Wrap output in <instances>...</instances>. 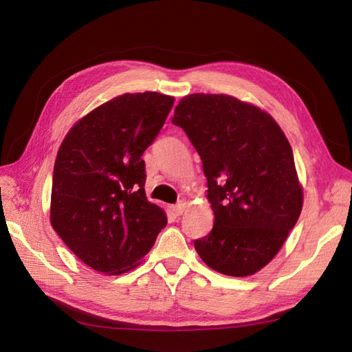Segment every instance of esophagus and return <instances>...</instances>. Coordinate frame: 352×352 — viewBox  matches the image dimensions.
Listing matches in <instances>:
<instances>
[{
    "instance_id": "1",
    "label": "esophagus",
    "mask_w": 352,
    "mask_h": 352,
    "mask_svg": "<svg viewBox=\"0 0 352 352\" xmlns=\"http://www.w3.org/2000/svg\"><path fill=\"white\" fill-rule=\"evenodd\" d=\"M186 207H188V204H186L184 201H180V203H178V204L172 206V212H174V214L180 216V214H183L186 212Z\"/></svg>"
}]
</instances>
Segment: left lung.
<instances>
[{"label":"left lung","instance_id":"1","mask_svg":"<svg viewBox=\"0 0 352 352\" xmlns=\"http://www.w3.org/2000/svg\"><path fill=\"white\" fill-rule=\"evenodd\" d=\"M203 162L214 222L195 241L213 271L248 276L271 261L302 210L292 146L275 119L223 94H192L174 110Z\"/></svg>","mask_w":352,"mask_h":352}]
</instances>
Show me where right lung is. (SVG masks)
Here are the masks:
<instances>
[{
    "label": "right lung",
    "mask_w": 352,
    "mask_h": 352,
    "mask_svg": "<svg viewBox=\"0 0 352 352\" xmlns=\"http://www.w3.org/2000/svg\"><path fill=\"white\" fill-rule=\"evenodd\" d=\"M174 96L124 94L89 111L66 134L52 174L50 219L76 256L119 275L139 266L168 219L145 195V149Z\"/></svg>",
    "instance_id": "obj_1"
}]
</instances>
